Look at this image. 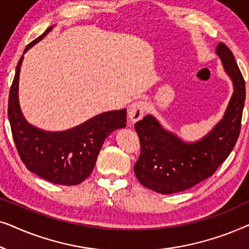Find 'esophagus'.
<instances>
[{
  "label": "esophagus",
  "mask_w": 249,
  "mask_h": 249,
  "mask_svg": "<svg viewBox=\"0 0 249 249\" xmlns=\"http://www.w3.org/2000/svg\"><path fill=\"white\" fill-rule=\"evenodd\" d=\"M147 110V103L144 101H136L128 108L129 120L136 122L144 117L145 112Z\"/></svg>",
  "instance_id": "obj_1"
}]
</instances>
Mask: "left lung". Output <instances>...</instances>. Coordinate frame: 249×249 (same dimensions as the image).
Instances as JSON below:
<instances>
[{
    "mask_svg": "<svg viewBox=\"0 0 249 249\" xmlns=\"http://www.w3.org/2000/svg\"><path fill=\"white\" fill-rule=\"evenodd\" d=\"M216 53L234 87L223 119L206 137L193 144L164 130L152 115L138 121L135 130L141 142V154L135 175L142 186L164 195L192 188L213 176L233 149L240 134L246 88L229 47L220 43Z\"/></svg>",
    "mask_w": 249,
    "mask_h": 249,
    "instance_id": "1",
    "label": "left lung"
}]
</instances>
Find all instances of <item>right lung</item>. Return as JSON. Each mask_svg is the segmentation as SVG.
Returning <instances> with one entry per match:
<instances>
[{"label":"right lung","mask_w":249,"mask_h":249,"mask_svg":"<svg viewBox=\"0 0 249 249\" xmlns=\"http://www.w3.org/2000/svg\"><path fill=\"white\" fill-rule=\"evenodd\" d=\"M53 26L27 45V52ZM20 57L9 94L8 117L17 151L29 171L56 185L73 186L83 182L93 171L105 138L115 129L125 127L127 110L98 114L76 128L62 132H46L23 119L18 102Z\"/></svg>","instance_id":"add662e5"}]
</instances>
